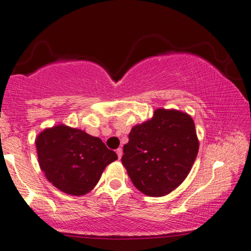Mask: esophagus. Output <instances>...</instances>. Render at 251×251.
<instances>
[{"instance_id": "1", "label": "esophagus", "mask_w": 251, "mask_h": 251, "mask_svg": "<svg viewBox=\"0 0 251 251\" xmlns=\"http://www.w3.org/2000/svg\"><path fill=\"white\" fill-rule=\"evenodd\" d=\"M116 152H117V155H118V158H122V155H123V150L122 149H118L117 151H116Z\"/></svg>"}]
</instances>
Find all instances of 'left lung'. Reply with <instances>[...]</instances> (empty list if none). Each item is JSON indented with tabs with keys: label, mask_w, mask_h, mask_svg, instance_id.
I'll use <instances>...</instances> for the list:
<instances>
[{
	"label": "left lung",
	"mask_w": 251,
	"mask_h": 251,
	"mask_svg": "<svg viewBox=\"0 0 251 251\" xmlns=\"http://www.w3.org/2000/svg\"><path fill=\"white\" fill-rule=\"evenodd\" d=\"M198 152L192 117L177 110L158 108L150 120L131 129L122 162L137 189L155 198L182 183Z\"/></svg>",
	"instance_id": "left-lung-1"
}]
</instances>
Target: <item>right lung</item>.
<instances>
[{
	"instance_id": "1",
	"label": "right lung",
	"mask_w": 251,
	"mask_h": 251,
	"mask_svg": "<svg viewBox=\"0 0 251 251\" xmlns=\"http://www.w3.org/2000/svg\"><path fill=\"white\" fill-rule=\"evenodd\" d=\"M36 150L47 179L59 191L76 196L91 192L105 167L118 159L101 139L63 124L42 131Z\"/></svg>"
}]
</instances>
